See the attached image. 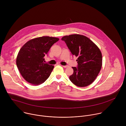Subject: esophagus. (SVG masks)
I'll list each match as a JSON object with an SVG mask.
<instances>
[{"label": "esophagus", "instance_id": "34e87169", "mask_svg": "<svg viewBox=\"0 0 126 126\" xmlns=\"http://www.w3.org/2000/svg\"><path fill=\"white\" fill-rule=\"evenodd\" d=\"M64 68H67L68 67V66H67V65H66V66H62Z\"/></svg>", "mask_w": 126, "mask_h": 126}]
</instances>
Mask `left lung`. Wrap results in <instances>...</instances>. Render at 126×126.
<instances>
[{"mask_svg":"<svg viewBox=\"0 0 126 126\" xmlns=\"http://www.w3.org/2000/svg\"><path fill=\"white\" fill-rule=\"evenodd\" d=\"M72 55L77 57V67L69 79L78 87L91 84L97 77L102 65L101 52L97 46L85 36L73 34L61 38Z\"/></svg>","mask_w":126,"mask_h":126,"instance_id":"8db88e82","label":"left lung"}]
</instances>
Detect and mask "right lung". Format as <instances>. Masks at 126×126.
I'll return each mask as SVG.
<instances>
[{"instance_id": "add662e5", "label": "right lung", "mask_w": 126, "mask_h": 126, "mask_svg": "<svg viewBox=\"0 0 126 126\" xmlns=\"http://www.w3.org/2000/svg\"><path fill=\"white\" fill-rule=\"evenodd\" d=\"M59 38L43 36L31 39L19 50L16 65L24 79L32 85L44 83L50 76L54 66L44 63V56Z\"/></svg>"}]
</instances>
